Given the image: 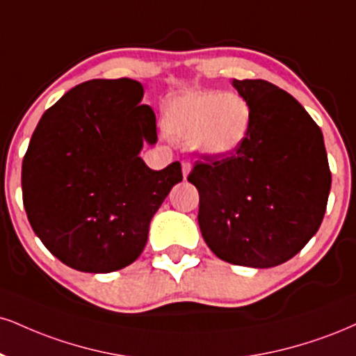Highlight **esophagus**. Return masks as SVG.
Returning <instances> with one entry per match:
<instances>
[{
	"label": "esophagus",
	"mask_w": 356,
	"mask_h": 356,
	"mask_svg": "<svg viewBox=\"0 0 356 356\" xmlns=\"http://www.w3.org/2000/svg\"><path fill=\"white\" fill-rule=\"evenodd\" d=\"M191 169H192L191 162H189V161H182V174H184V179H186L187 175H189Z\"/></svg>",
	"instance_id": "esophagus-1"
}]
</instances>
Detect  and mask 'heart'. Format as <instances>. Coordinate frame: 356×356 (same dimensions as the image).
Masks as SVG:
<instances>
[{
  "mask_svg": "<svg viewBox=\"0 0 356 356\" xmlns=\"http://www.w3.org/2000/svg\"><path fill=\"white\" fill-rule=\"evenodd\" d=\"M162 121L169 134L191 140L197 152L225 157L245 140L252 108L237 91H194L169 97Z\"/></svg>",
  "mask_w": 356,
  "mask_h": 356,
  "instance_id": "b5f03b06",
  "label": "heart"
}]
</instances>
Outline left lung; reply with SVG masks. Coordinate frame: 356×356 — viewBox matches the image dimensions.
I'll use <instances>...</instances> for the list:
<instances>
[{
  "label": "left lung",
  "mask_w": 356,
  "mask_h": 356,
  "mask_svg": "<svg viewBox=\"0 0 356 356\" xmlns=\"http://www.w3.org/2000/svg\"><path fill=\"white\" fill-rule=\"evenodd\" d=\"M252 122L238 151L200 156L187 181L199 191V227L219 259L275 267L316 234L327 211L332 172L323 136L284 89L264 79H234Z\"/></svg>",
  "instance_id": "left-lung-1"
}]
</instances>
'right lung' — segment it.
I'll use <instances>...</instances> for the list:
<instances>
[{
	"mask_svg": "<svg viewBox=\"0 0 356 356\" xmlns=\"http://www.w3.org/2000/svg\"><path fill=\"white\" fill-rule=\"evenodd\" d=\"M134 79H92L42 114L23 159V204L34 234L79 272L109 273L144 250L149 224L182 181L181 162L152 170L156 114Z\"/></svg>",
	"mask_w": 356,
	"mask_h": 356,
	"instance_id": "1",
	"label": "right lung"
}]
</instances>
